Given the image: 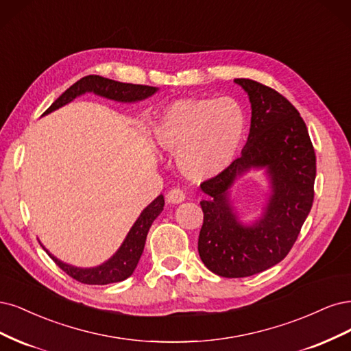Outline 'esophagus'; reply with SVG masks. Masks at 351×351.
I'll return each mask as SVG.
<instances>
[{"mask_svg": "<svg viewBox=\"0 0 351 351\" xmlns=\"http://www.w3.org/2000/svg\"><path fill=\"white\" fill-rule=\"evenodd\" d=\"M185 198H186L185 197V192L182 189H179V188H175L172 191H169L167 192V197H166L169 204H180V202L185 201Z\"/></svg>", "mask_w": 351, "mask_h": 351, "instance_id": "1", "label": "esophagus"}]
</instances>
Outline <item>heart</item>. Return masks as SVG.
Segmentation results:
<instances>
[{"label": "heart", "instance_id": "1", "mask_svg": "<svg viewBox=\"0 0 351 351\" xmlns=\"http://www.w3.org/2000/svg\"><path fill=\"white\" fill-rule=\"evenodd\" d=\"M246 117L232 97L179 99L156 118L152 138L157 149L176 153L188 179L206 180L221 173L242 143Z\"/></svg>", "mask_w": 351, "mask_h": 351}]
</instances>
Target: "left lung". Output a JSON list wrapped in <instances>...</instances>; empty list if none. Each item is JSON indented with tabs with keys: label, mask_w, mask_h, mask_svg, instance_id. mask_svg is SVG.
<instances>
[{
	"label": "left lung",
	"mask_w": 351,
	"mask_h": 351,
	"mask_svg": "<svg viewBox=\"0 0 351 351\" xmlns=\"http://www.w3.org/2000/svg\"><path fill=\"white\" fill-rule=\"evenodd\" d=\"M247 93L252 117L239 159L201 184L204 223L198 237L201 261L214 274L239 278L274 267L295 245L313 202L316 157L306 123L276 90L250 78H234ZM264 170L270 194L263 213L243 225L230 197L235 180Z\"/></svg>",
	"instance_id": "1"
}]
</instances>
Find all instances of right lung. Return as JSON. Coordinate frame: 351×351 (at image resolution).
Masks as SVG:
<instances>
[{"instance_id":"right-lung-1","label":"right lung","mask_w":351,"mask_h":351,"mask_svg":"<svg viewBox=\"0 0 351 351\" xmlns=\"http://www.w3.org/2000/svg\"><path fill=\"white\" fill-rule=\"evenodd\" d=\"M157 90H159V87L121 83L115 80H109V78L100 75H86L80 78L77 83H74L70 88H66L65 92L43 112V115L51 114V112L62 108L64 105L73 101L75 97L86 93H95L100 97L122 101V104H134V101H140L153 96ZM163 195H159L154 201H152L150 204L141 211L138 219L132 224V228L125 236V239L121 243L119 250L112 255L108 261L101 263L100 265L88 268L75 267L71 264L62 263L61 259L53 256L43 245L42 247L48 252V255L62 271H65L66 274L75 278L77 281L84 282V285L104 286L110 285V282L123 281L130 276H132L134 269L137 268V264L144 251L147 233H149L153 221L163 211Z\"/></svg>"}]
</instances>
